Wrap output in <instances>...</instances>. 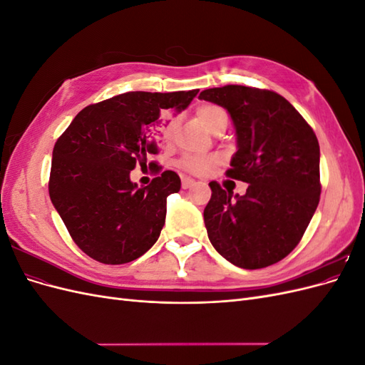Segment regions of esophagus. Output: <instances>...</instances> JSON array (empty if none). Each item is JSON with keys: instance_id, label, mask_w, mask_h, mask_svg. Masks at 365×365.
Segmentation results:
<instances>
[{"instance_id": "1", "label": "esophagus", "mask_w": 365, "mask_h": 365, "mask_svg": "<svg viewBox=\"0 0 365 365\" xmlns=\"http://www.w3.org/2000/svg\"><path fill=\"white\" fill-rule=\"evenodd\" d=\"M193 184H195L193 178H189V176H182V189H190Z\"/></svg>"}]
</instances>
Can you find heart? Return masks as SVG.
I'll return each instance as SVG.
<instances>
[{
	"label": "heart",
	"instance_id": "1",
	"mask_svg": "<svg viewBox=\"0 0 365 365\" xmlns=\"http://www.w3.org/2000/svg\"><path fill=\"white\" fill-rule=\"evenodd\" d=\"M196 117L201 125L210 132H215L219 126H227L228 114L224 108L217 105H202L196 109ZM176 129H178V118L175 115H165L161 120L160 132L164 141H172L175 138ZM217 164L216 157H184L180 160L178 165L189 173L204 175L212 170Z\"/></svg>",
	"mask_w": 365,
	"mask_h": 365
}]
</instances>
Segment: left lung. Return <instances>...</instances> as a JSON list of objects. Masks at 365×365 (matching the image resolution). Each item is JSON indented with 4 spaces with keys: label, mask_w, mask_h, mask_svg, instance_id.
<instances>
[{
    "label": "left lung",
    "mask_w": 365,
    "mask_h": 365,
    "mask_svg": "<svg viewBox=\"0 0 365 365\" xmlns=\"http://www.w3.org/2000/svg\"><path fill=\"white\" fill-rule=\"evenodd\" d=\"M201 98L224 106L237 134L228 178L248 182L244 196L216 181L204 210L216 251L244 269L267 268L298 245L319 202V145L302 114L271 90L225 85Z\"/></svg>",
    "instance_id": "8db88e82"
}]
</instances>
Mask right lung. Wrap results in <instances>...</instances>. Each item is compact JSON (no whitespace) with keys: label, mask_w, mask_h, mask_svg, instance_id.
<instances>
[{"label":"right lung","mask_w":365,"mask_h":365,"mask_svg":"<svg viewBox=\"0 0 365 365\" xmlns=\"http://www.w3.org/2000/svg\"><path fill=\"white\" fill-rule=\"evenodd\" d=\"M197 91H130L106 98L83 108L58 138L50 200L86 256L121 264L155 244L165 220V200L180 192L181 180L165 170L138 189L129 173L160 152L155 132L163 109H185ZM152 164L155 161L149 168Z\"/></svg>","instance_id":"add662e5"}]
</instances>
